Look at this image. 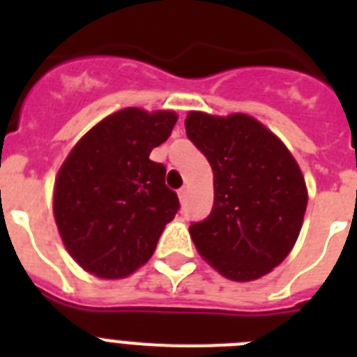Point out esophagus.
<instances>
[{"mask_svg": "<svg viewBox=\"0 0 357 357\" xmlns=\"http://www.w3.org/2000/svg\"><path fill=\"white\" fill-rule=\"evenodd\" d=\"M185 197H188V188L178 189V198H181V202H184Z\"/></svg>", "mask_w": 357, "mask_h": 357, "instance_id": "esophagus-1", "label": "esophagus"}]
</instances>
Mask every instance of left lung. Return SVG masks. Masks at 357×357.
Masks as SVG:
<instances>
[{"mask_svg": "<svg viewBox=\"0 0 357 357\" xmlns=\"http://www.w3.org/2000/svg\"><path fill=\"white\" fill-rule=\"evenodd\" d=\"M189 141L214 173V206L189 234L200 255L230 280L272 272L291 252L305 207L304 176L284 143L247 114L189 112Z\"/></svg>", "mask_w": 357, "mask_h": 357, "instance_id": "8db88e82", "label": "left lung"}]
</instances>
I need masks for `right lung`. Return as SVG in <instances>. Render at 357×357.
<instances>
[{
	"label": "right lung",
	"mask_w": 357,
	"mask_h": 357,
	"mask_svg": "<svg viewBox=\"0 0 357 357\" xmlns=\"http://www.w3.org/2000/svg\"><path fill=\"white\" fill-rule=\"evenodd\" d=\"M176 114L128 107L107 116L59 169L53 213L71 257L102 279L130 275L153 255L181 207L150 151L172 134Z\"/></svg>",
	"instance_id": "right-lung-1"
}]
</instances>
